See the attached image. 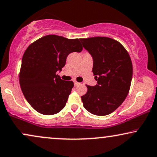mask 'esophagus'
I'll list each match as a JSON object with an SVG mask.
<instances>
[{"mask_svg":"<svg viewBox=\"0 0 157 157\" xmlns=\"http://www.w3.org/2000/svg\"><path fill=\"white\" fill-rule=\"evenodd\" d=\"M78 84H80V83H78V82H77V81H74V85H75V86H77V85H78Z\"/></svg>","mask_w":157,"mask_h":157,"instance_id":"obj_1","label":"esophagus"}]
</instances>
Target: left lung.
<instances>
[{"instance_id":"1","label":"left lung","mask_w":157,"mask_h":157,"mask_svg":"<svg viewBox=\"0 0 157 157\" xmlns=\"http://www.w3.org/2000/svg\"><path fill=\"white\" fill-rule=\"evenodd\" d=\"M93 58L92 72L97 84L86 85L81 97L84 108L95 115H109L125 100L133 76L131 57L117 40L106 36L81 39Z\"/></svg>"}]
</instances>
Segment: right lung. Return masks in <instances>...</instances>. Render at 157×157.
Wrapping results in <instances>:
<instances>
[{
    "label": "right lung",
    "instance_id": "add662e5",
    "mask_svg": "<svg viewBox=\"0 0 157 157\" xmlns=\"http://www.w3.org/2000/svg\"><path fill=\"white\" fill-rule=\"evenodd\" d=\"M83 50L78 39L46 35L38 39L24 52L19 83L26 100L39 113L52 115L66 105L74 84L56 74L66 65L73 52Z\"/></svg>",
    "mask_w": 157,
    "mask_h": 157
}]
</instances>
